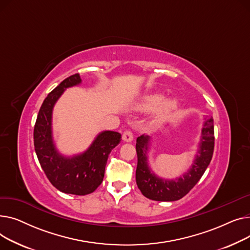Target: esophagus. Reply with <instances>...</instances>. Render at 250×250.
<instances>
[{"label": "esophagus", "instance_id": "obj_1", "mask_svg": "<svg viewBox=\"0 0 250 250\" xmlns=\"http://www.w3.org/2000/svg\"><path fill=\"white\" fill-rule=\"evenodd\" d=\"M122 138L125 142H131L132 140H133V134H132V132L130 130H126V131H124Z\"/></svg>", "mask_w": 250, "mask_h": 250}]
</instances>
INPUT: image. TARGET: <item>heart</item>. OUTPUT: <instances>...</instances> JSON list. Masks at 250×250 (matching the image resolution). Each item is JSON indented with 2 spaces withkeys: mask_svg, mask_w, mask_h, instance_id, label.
<instances>
[{
  "mask_svg": "<svg viewBox=\"0 0 250 250\" xmlns=\"http://www.w3.org/2000/svg\"><path fill=\"white\" fill-rule=\"evenodd\" d=\"M179 107V100L177 98H168L165 100V95L154 93L146 96L140 103L138 108L142 111H153L158 108L156 119L163 120L167 116L174 112Z\"/></svg>",
  "mask_w": 250,
  "mask_h": 250,
  "instance_id": "heart-1",
  "label": "heart"
}]
</instances>
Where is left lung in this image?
I'll use <instances>...</instances> for the list:
<instances>
[{
	"mask_svg": "<svg viewBox=\"0 0 250 250\" xmlns=\"http://www.w3.org/2000/svg\"><path fill=\"white\" fill-rule=\"evenodd\" d=\"M150 137L141 135L136 140L137 168L136 184L144 197L153 201L171 202L182 199L200 181L210 165L214 151V122L213 118L205 121L199 149L192 165L181 178L174 180L161 179L150 170L147 151Z\"/></svg>",
	"mask_w": 250,
	"mask_h": 250,
	"instance_id": "left-lung-1",
	"label": "left lung"
}]
</instances>
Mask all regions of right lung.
<instances>
[{
    "mask_svg": "<svg viewBox=\"0 0 250 250\" xmlns=\"http://www.w3.org/2000/svg\"><path fill=\"white\" fill-rule=\"evenodd\" d=\"M82 83L79 73L62 81L43 101L34 126V147L39 164L49 182L65 194L84 196L102 184L110 152L121 141V134L103 131L84 152L63 156L57 151L52 137V110L56 101L70 86Z\"/></svg>",
    "mask_w": 250,
    "mask_h": 250,
    "instance_id": "1",
    "label": "right lung"
}]
</instances>
